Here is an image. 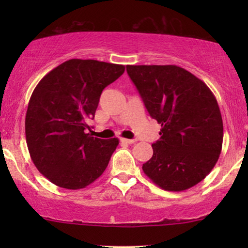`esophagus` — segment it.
<instances>
[{
	"label": "esophagus",
	"instance_id": "esophagus-1",
	"mask_svg": "<svg viewBox=\"0 0 248 248\" xmlns=\"http://www.w3.org/2000/svg\"><path fill=\"white\" fill-rule=\"evenodd\" d=\"M121 141L123 142V143H128V144H133L137 142V140H132V139H123V138L121 139Z\"/></svg>",
	"mask_w": 248,
	"mask_h": 248
}]
</instances>
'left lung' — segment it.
<instances>
[{"label":"left lung","instance_id":"left-lung-1","mask_svg":"<svg viewBox=\"0 0 248 248\" xmlns=\"http://www.w3.org/2000/svg\"><path fill=\"white\" fill-rule=\"evenodd\" d=\"M144 106L161 125L144 174L165 191L182 192L199 184L218 161L223 124L209 87L176 65H127Z\"/></svg>","mask_w":248,"mask_h":248}]
</instances>
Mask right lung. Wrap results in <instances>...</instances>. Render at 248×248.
<instances>
[{"label":"right lung","instance_id":"right-lung-1","mask_svg":"<svg viewBox=\"0 0 248 248\" xmlns=\"http://www.w3.org/2000/svg\"><path fill=\"white\" fill-rule=\"evenodd\" d=\"M120 64L73 59L47 73L30 97L26 140L36 168L53 184L80 189L101 176L118 145L86 133L100 94L124 73Z\"/></svg>","mask_w":248,"mask_h":248}]
</instances>
